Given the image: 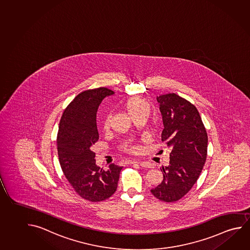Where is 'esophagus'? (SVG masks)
Segmentation results:
<instances>
[{
  "mask_svg": "<svg viewBox=\"0 0 250 250\" xmlns=\"http://www.w3.org/2000/svg\"><path fill=\"white\" fill-rule=\"evenodd\" d=\"M130 163H131V164H137V165H139L140 166L143 167V168H151V167H152V165H151L149 162L133 160V161L130 162Z\"/></svg>",
  "mask_w": 250,
  "mask_h": 250,
  "instance_id": "1",
  "label": "esophagus"
}]
</instances>
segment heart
Segmentation results:
<instances>
[{"label": "heart", "instance_id": "obj_1", "mask_svg": "<svg viewBox=\"0 0 250 250\" xmlns=\"http://www.w3.org/2000/svg\"><path fill=\"white\" fill-rule=\"evenodd\" d=\"M127 111L132 116L140 113H149V105L148 102L141 98H132L126 103ZM110 124V115L107 114L104 120V127L107 128Z\"/></svg>", "mask_w": 250, "mask_h": 250}]
</instances>
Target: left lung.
I'll list each match as a JSON object with an SVG mask.
<instances>
[{
    "mask_svg": "<svg viewBox=\"0 0 250 250\" xmlns=\"http://www.w3.org/2000/svg\"><path fill=\"white\" fill-rule=\"evenodd\" d=\"M164 130L162 141L171 152L169 165L162 167L161 184L152 194L165 202L183 198L194 186L202 171L208 153V134L199 111L176 93L157 96Z\"/></svg>",
    "mask_w": 250,
    "mask_h": 250,
    "instance_id": "obj_1",
    "label": "left lung"
}]
</instances>
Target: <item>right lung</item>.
I'll return each instance as SVG.
<instances>
[{
	"mask_svg": "<svg viewBox=\"0 0 250 250\" xmlns=\"http://www.w3.org/2000/svg\"><path fill=\"white\" fill-rule=\"evenodd\" d=\"M114 93L106 87L84 91L68 105L60 120L57 144L61 168L77 193L92 202L114 194L123 169L111 164L107 170L102 169L91 149L99 139L98 107L104 98Z\"/></svg>",
	"mask_w": 250,
	"mask_h": 250,
	"instance_id": "add662e5",
	"label": "right lung"
}]
</instances>
